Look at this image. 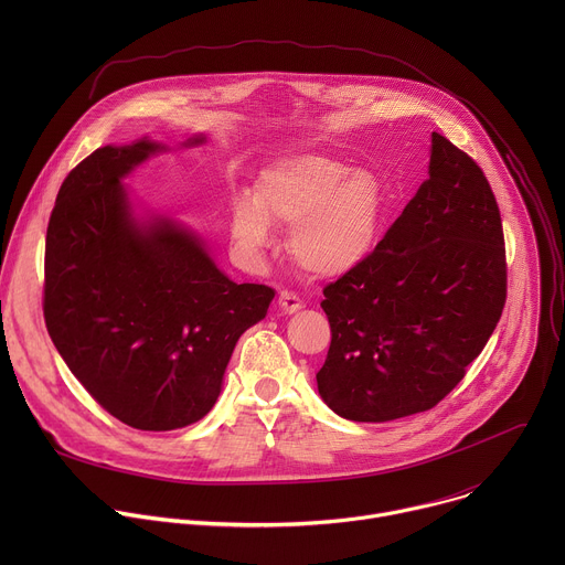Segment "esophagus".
<instances>
[{
    "mask_svg": "<svg viewBox=\"0 0 565 565\" xmlns=\"http://www.w3.org/2000/svg\"><path fill=\"white\" fill-rule=\"evenodd\" d=\"M279 306H281L284 312L292 315V312H297L301 308V299L295 292H290V290H281L279 292Z\"/></svg>",
    "mask_w": 565,
    "mask_h": 565,
    "instance_id": "obj_1",
    "label": "esophagus"
}]
</instances>
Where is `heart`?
Segmentation results:
<instances>
[{"instance_id":"b5f03b06","label":"heart","mask_w":565,"mask_h":565,"mask_svg":"<svg viewBox=\"0 0 565 565\" xmlns=\"http://www.w3.org/2000/svg\"><path fill=\"white\" fill-rule=\"evenodd\" d=\"M386 194L369 170L351 172L329 156L301 153L268 168L250 199L232 205L230 234L246 255H262L273 241L270 223L292 227L290 253L315 277H340L377 248Z\"/></svg>"}]
</instances>
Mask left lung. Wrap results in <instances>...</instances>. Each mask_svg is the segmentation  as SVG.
I'll return each instance as SVG.
<instances>
[{
    "label": "left lung",
    "instance_id": "8db88e82",
    "mask_svg": "<svg viewBox=\"0 0 565 565\" xmlns=\"http://www.w3.org/2000/svg\"><path fill=\"white\" fill-rule=\"evenodd\" d=\"M508 297L501 212L476 160L431 134L429 179L375 253L324 288L327 405L355 423L434 409L494 333Z\"/></svg>",
    "mask_w": 565,
    "mask_h": 565
}]
</instances>
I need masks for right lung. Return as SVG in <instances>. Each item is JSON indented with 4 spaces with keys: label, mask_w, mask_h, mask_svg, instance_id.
<instances>
[{
    "label": "right lung",
    "mask_w": 565,
    "mask_h": 565,
    "mask_svg": "<svg viewBox=\"0 0 565 565\" xmlns=\"http://www.w3.org/2000/svg\"><path fill=\"white\" fill-rule=\"evenodd\" d=\"M158 149L140 138L77 163L44 253L42 308L57 353L105 412L142 431L188 427L214 407L234 344L275 297L227 279L174 221L131 216L120 181Z\"/></svg>",
    "instance_id": "obj_1"
}]
</instances>
